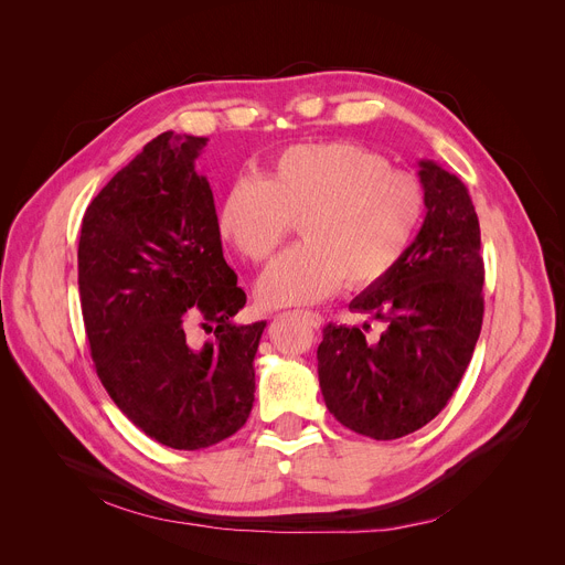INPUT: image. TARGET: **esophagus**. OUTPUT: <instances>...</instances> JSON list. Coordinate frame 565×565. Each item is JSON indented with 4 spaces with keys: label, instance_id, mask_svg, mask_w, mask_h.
Here are the masks:
<instances>
[{
    "label": "esophagus",
    "instance_id": "34e87169",
    "mask_svg": "<svg viewBox=\"0 0 565 565\" xmlns=\"http://www.w3.org/2000/svg\"><path fill=\"white\" fill-rule=\"evenodd\" d=\"M302 316H305V320H307L311 327H316V329L324 322V318H322L320 313H316V311H305Z\"/></svg>",
    "mask_w": 565,
    "mask_h": 565
}]
</instances>
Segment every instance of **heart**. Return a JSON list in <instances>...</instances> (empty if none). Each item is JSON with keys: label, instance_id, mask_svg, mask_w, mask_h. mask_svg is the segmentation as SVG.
Instances as JSON below:
<instances>
[{"label": "heart", "instance_id": "heart-1", "mask_svg": "<svg viewBox=\"0 0 565 565\" xmlns=\"http://www.w3.org/2000/svg\"><path fill=\"white\" fill-rule=\"evenodd\" d=\"M425 188L352 142L295 145L258 177L236 179L217 206V234L260 263L292 222L305 243L275 258L256 281L263 307L316 305L345 281L367 288L388 277L416 236Z\"/></svg>", "mask_w": 565, "mask_h": 565}]
</instances>
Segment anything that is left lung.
I'll return each instance as SVG.
<instances>
[{"label": "left lung", "instance_id": "1", "mask_svg": "<svg viewBox=\"0 0 565 565\" xmlns=\"http://www.w3.org/2000/svg\"><path fill=\"white\" fill-rule=\"evenodd\" d=\"M427 215L382 281L350 309L384 322L380 341L370 324H327L318 348L324 404L348 429L393 440L434 420L457 391L483 320V258L479 220L463 181L434 161H420Z\"/></svg>", "mask_w": 565, "mask_h": 565}]
</instances>
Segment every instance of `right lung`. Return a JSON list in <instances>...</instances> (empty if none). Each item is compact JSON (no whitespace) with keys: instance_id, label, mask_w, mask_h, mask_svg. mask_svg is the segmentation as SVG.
Returning <instances> with one entry per match:
<instances>
[{"instance_id":"obj_1","label":"right lung","mask_w":565,"mask_h":565,"mask_svg":"<svg viewBox=\"0 0 565 565\" xmlns=\"http://www.w3.org/2000/svg\"><path fill=\"white\" fill-rule=\"evenodd\" d=\"M209 138L166 131L86 209L79 295L90 356L110 399L149 438L202 449L236 434L254 404L266 322L236 324L245 290L222 256L195 159ZM198 321L214 338L198 349Z\"/></svg>"}]
</instances>
